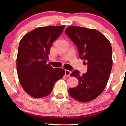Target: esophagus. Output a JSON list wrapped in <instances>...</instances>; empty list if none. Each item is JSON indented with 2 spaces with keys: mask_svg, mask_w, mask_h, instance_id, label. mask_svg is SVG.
Listing matches in <instances>:
<instances>
[{
  "mask_svg": "<svg viewBox=\"0 0 126 126\" xmlns=\"http://www.w3.org/2000/svg\"><path fill=\"white\" fill-rule=\"evenodd\" d=\"M70 73H71V71H70V70H66V69L65 70V76H66V77H69V76H70Z\"/></svg>",
  "mask_w": 126,
  "mask_h": 126,
  "instance_id": "34e87169",
  "label": "esophagus"
}]
</instances>
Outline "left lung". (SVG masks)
Here are the masks:
<instances>
[{
    "label": "left lung",
    "mask_w": 126,
    "mask_h": 126,
    "mask_svg": "<svg viewBox=\"0 0 126 126\" xmlns=\"http://www.w3.org/2000/svg\"><path fill=\"white\" fill-rule=\"evenodd\" d=\"M65 32L76 45L81 59L87 61L88 65L87 72L82 76L77 70L70 74L78 79L79 84L69 89V94L80 102L92 101L104 91L111 74L113 64L111 42L96 29L70 26Z\"/></svg>",
    "instance_id": "1"
}]
</instances>
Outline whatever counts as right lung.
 <instances>
[{
	"mask_svg": "<svg viewBox=\"0 0 126 126\" xmlns=\"http://www.w3.org/2000/svg\"><path fill=\"white\" fill-rule=\"evenodd\" d=\"M63 26L39 27L27 33L19 45L16 68L20 85L34 98L49 95L57 81L65 75V70L47 64L53 42L61 35Z\"/></svg>",
	"mask_w": 126,
	"mask_h": 126,
	"instance_id": "add662e5",
	"label": "right lung"
}]
</instances>
